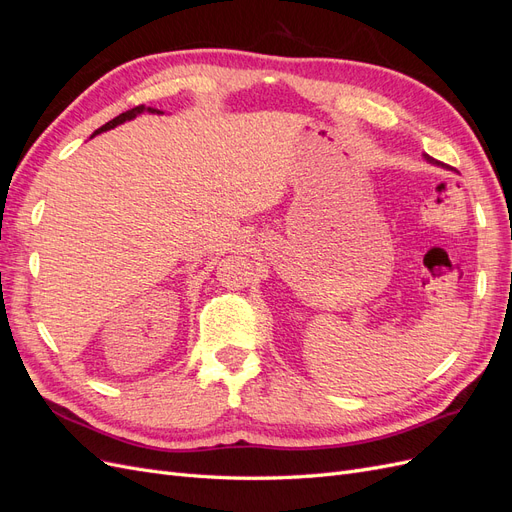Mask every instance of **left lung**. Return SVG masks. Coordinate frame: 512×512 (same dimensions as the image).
I'll use <instances>...</instances> for the list:
<instances>
[{"label": "left lung", "mask_w": 512, "mask_h": 512, "mask_svg": "<svg viewBox=\"0 0 512 512\" xmlns=\"http://www.w3.org/2000/svg\"><path fill=\"white\" fill-rule=\"evenodd\" d=\"M425 158H427V162H431V164H440V162H438V160H433V158H431V156H425Z\"/></svg>", "instance_id": "obj_1"}]
</instances>
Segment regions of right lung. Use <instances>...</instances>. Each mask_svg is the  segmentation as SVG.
<instances>
[{"label": "right lung", "mask_w": 512, "mask_h": 512, "mask_svg": "<svg viewBox=\"0 0 512 512\" xmlns=\"http://www.w3.org/2000/svg\"><path fill=\"white\" fill-rule=\"evenodd\" d=\"M145 111H149V113H160V111H156V108H145V104H138V106L130 108V111L121 113V115H117L115 119H111L108 123H104L102 128H98V130L94 132V136H96V134H100V132H106V130H111V128L119 126V123H123V121H130V119H134L136 115H141V113H145Z\"/></svg>", "instance_id": "right-lung-1"}]
</instances>
